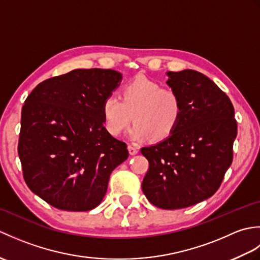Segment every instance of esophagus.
Here are the masks:
<instances>
[{
	"label": "esophagus",
	"mask_w": 260,
	"mask_h": 260,
	"mask_svg": "<svg viewBox=\"0 0 260 260\" xmlns=\"http://www.w3.org/2000/svg\"><path fill=\"white\" fill-rule=\"evenodd\" d=\"M127 148H128V152L131 155H135V154H137V152H139V148L134 145H128V147Z\"/></svg>",
	"instance_id": "obj_1"
}]
</instances>
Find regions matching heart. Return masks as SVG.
<instances>
[{"mask_svg": "<svg viewBox=\"0 0 260 260\" xmlns=\"http://www.w3.org/2000/svg\"><path fill=\"white\" fill-rule=\"evenodd\" d=\"M104 126L108 133L117 137L135 121L129 136L134 141L153 137L156 141L168 139L178 128L183 105L178 92L170 87L146 77H137L120 90V98L108 95L104 99Z\"/></svg>", "mask_w": 260, "mask_h": 260, "instance_id": "b5f03b06", "label": "heart"}]
</instances>
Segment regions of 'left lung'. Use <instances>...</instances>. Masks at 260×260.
<instances>
[{
  "label": "left lung",
  "mask_w": 260,
  "mask_h": 260,
  "mask_svg": "<svg viewBox=\"0 0 260 260\" xmlns=\"http://www.w3.org/2000/svg\"><path fill=\"white\" fill-rule=\"evenodd\" d=\"M167 75L183 116L170 137L141 148L150 163L142 190L155 207L175 210L217 192L233 162L237 121L229 97L207 76L191 69Z\"/></svg>",
  "instance_id": "1"
}]
</instances>
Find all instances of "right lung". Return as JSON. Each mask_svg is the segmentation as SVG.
I'll list each match as a JSON object with an SVG mask.
<instances>
[{"label":"right lung","mask_w":260,"mask_h":260,"mask_svg":"<svg viewBox=\"0 0 260 260\" xmlns=\"http://www.w3.org/2000/svg\"><path fill=\"white\" fill-rule=\"evenodd\" d=\"M112 69H75L39 84L25 99L18 153L29 189L64 211H88L106 194L127 145L104 127V99L119 86Z\"/></svg>","instance_id":"add662e5"}]
</instances>
